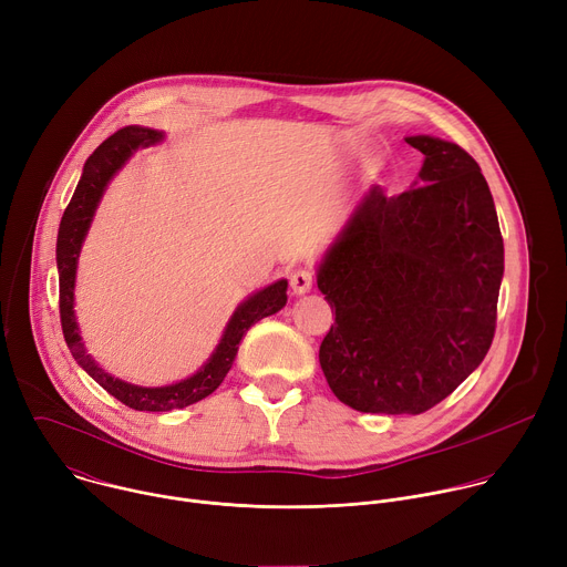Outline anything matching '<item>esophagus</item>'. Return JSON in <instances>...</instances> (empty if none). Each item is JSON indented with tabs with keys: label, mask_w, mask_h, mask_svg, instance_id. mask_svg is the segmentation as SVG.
<instances>
[{
	"label": "esophagus",
	"mask_w": 567,
	"mask_h": 567,
	"mask_svg": "<svg viewBox=\"0 0 567 567\" xmlns=\"http://www.w3.org/2000/svg\"><path fill=\"white\" fill-rule=\"evenodd\" d=\"M291 289H293V293L296 296H302V293H307L309 289H311V285H313V274L309 271V269H298V271H293L291 274Z\"/></svg>",
	"instance_id": "esophagus-1"
}]
</instances>
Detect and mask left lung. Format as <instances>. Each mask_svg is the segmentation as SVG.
Instances as JSON below:
<instances>
[{
    "instance_id": "8db88e82",
    "label": "left lung",
    "mask_w": 567,
    "mask_h": 567,
    "mask_svg": "<svg viewBox=\"0 0 567 567\" xmlns=\"http://www.w3.org/2000/svg\"><path fill=\"white\" fill-rule=\"evenodd\" d=\"M417 188L361 199L318 267L337 309L318 361L361 413L420 415L487 357L505 247L487 179L460 145L409 136Z\"/></svg>"
}]
</instances>
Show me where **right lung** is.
Wrapping results in <instances>:
<instances>
[{
  "instance_id": "obj_1",
  "label": "right lung",
  "mask_w": 567,
  "mask_h": 567,
  "mask_svg": "<svg viewBox=\"0 0 567 567\" xmlns=\"http://www.w3.org/2000/svg\"><path fill=\"white\" fill-rule=\"evenodd\" d=\"M161 138H164V134L156 130L130 125V127L114 132L110 138H105L94 150V154L85 161L83 177H80L75 193L62 215L60 230H58V249H55L58 274H60V322H62L64 341H66L73 359L112 396H116L121 403H125V406H130L134 411H150V413H166L173 409H186V406H190V403H197L204 396H208L210 392H215L235 361L237 346H239L241 337H245L249 332V328L256 326L260 318L280 311L287 302V280H278L269 287H265L262 291L249 296L230 316L228 326L221 334V341L215 348L213 357L193 377H188L179 383H173V385L141 388V385L121 381V379L107 374L87 354L85 343H83V339H80V330H78L75 313H73V287H75V267H78L80 247H83L85 235H87L90 224L96 213V206H99L110 179L123 168L125 161L138 147L154 145Z\"/></svg>"
}]
</instances>
